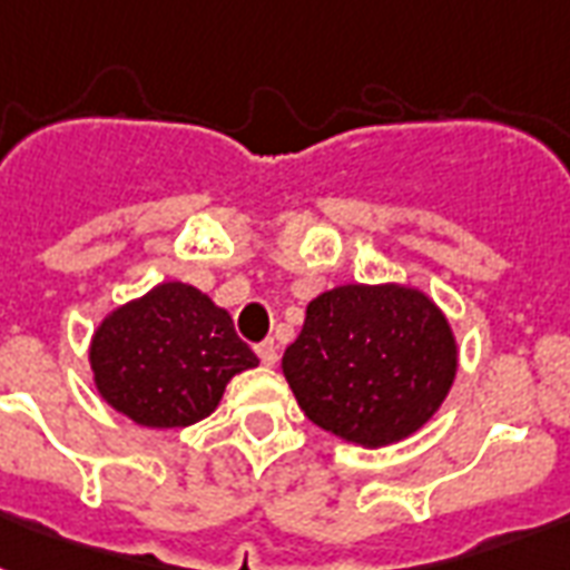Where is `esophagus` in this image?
Listing matches in <instances>:
<instances>
[{
	"mask_svg": "<svg viewBox=\"0 0 570 570\" xmlns=\"http://www.w3.org/2000/svg\"><path fill=\"white\" fill-rule=\"evenodd\" d=\"M257 355H259V361H263V364H266V366H275L277 364V346H275V343H272V340H266V343H259Z\"/></svg>",
	"mask_w": 570,
	"mask_h": 570,
	"instance_id": "esophagus-1",
	"label": "esophagus"
}]
</instances>
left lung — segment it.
Segmentation results:
<instances>
[{
	"label": "left lung",
	"mask_w": 570,
	"mask_h": 570,
	"mask_svg": "<svg viewBox=\"0 0 570 570\" xmlns=\"http://www.w3.org/2000/svg\"><path fill=\"white\" fill-rule=\"evenodd\" d=\"M281 366L307 420L379 450L432 420L459 346L441 307L414 286L346 284L307 304Z\"/></svg>",
	"instance_id": "left-lung-1"
}]
</instances>
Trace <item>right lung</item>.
I'll return each mask as SVG.
<instances>
[{
    "mask_svg": "<svg viewBox=\"0 0 570 570\" xmlns=\"http://www.w3.org/2000/svg\"><path fill=\"white\" fill-rule=\"evenodd\" d=\"M230 313L180 281L111 311L94 331L91 373L100 396L132 423L177 429L218 407L227 381L257 366Z\"/></svg>",
    "mask_w": 570,
    "mask_h": 570,
    "instance_id": "obj_1",
    "label": "right lung"
}]
</instances>
